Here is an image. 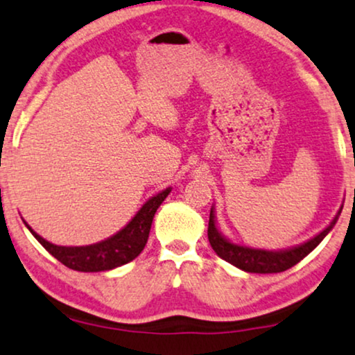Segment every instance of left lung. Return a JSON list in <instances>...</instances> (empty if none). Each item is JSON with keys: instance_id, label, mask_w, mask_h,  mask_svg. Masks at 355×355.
<instances>
[{"instance_id": "1", "label": "left lung", "mask_w": 355, "mask_h": 355, "mask_svg": "<svg viewBox=\"0 0 355 355\" xmlns=\"http://www.w3.org/2000/svg\"><path fill=\"white\" fill-rule=\"evenodd\" d=\"M337 216L332 220V223L322 230L318 236L311 238L309 241L302 243L300 246L289 248L284 251H266V250H254V248L240 246L234 243L228 241L226 238L221 236L215 226V215H213V208L210 211V221H208V240L215 253L225 261L232 263L233 266L240 268L248 272H259V275H268V272H281L293 268L302 258H306L315 246L324 240V236L331 232L332 226L336 225Z\"/></svg>"}]
</instances>
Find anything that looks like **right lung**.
<instances>
[{"instance_id": "obj_1", "label": "right lung", "mask_w": 355, "mask_h": 355, "mask_svg": "<svg viewBox=\"0 0 355 355\" xmlns=\"http://www.w3.org/2000/svg\"><path fill=\"white\" fill-rule=\"evenodd\" d=\"M170 189L160 191L159 195L152 196L147 203L140 208L139 213L132 218V221L125 228L107 240L96 243L89 246H58L53 243L46 241L40 234L34 233L31 228L29 232L33 236L41 243L58 261H61L64 266L71 268L74 271L83 272H97L107 271L114 268L127 264L132 259L142 253L145 243L148 240L150 233L152 220L155 216L157 208L160 207L162 202L168 196Z\"/></svg>"}]
</instances>
